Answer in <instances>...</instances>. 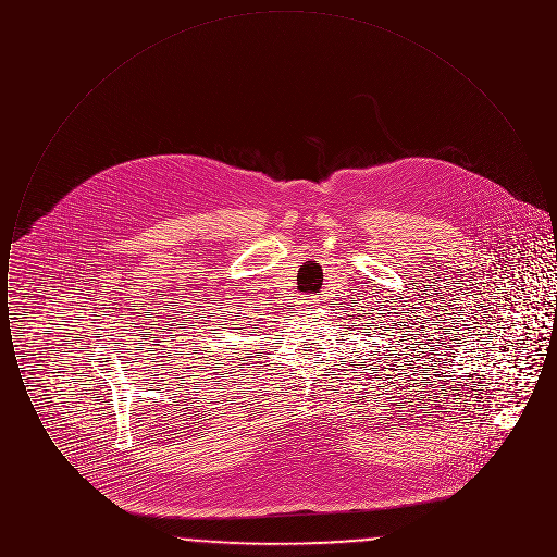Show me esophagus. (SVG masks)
<instances>
[{
	"label": "esophagus",
	"instance_id": "1",
	"mask_svg": "<svg viewBox=\"0 0 557 557\" xmlns=\"http://www.w3.org/2000/svg\"><path fill=\"white\" fill-rule=\"evenodd\" d=\"M300 305L307 307V309H315V307L321 305V298H319V296H305V298L300 300Z\"/></svg>",
	"mask_w": 557,
	"mask_h": 557
}]
</instances>
